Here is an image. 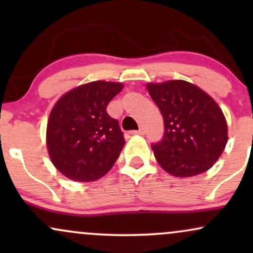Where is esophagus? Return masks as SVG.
<instances>
[{
    "mask_svg": "<svg viewBox=\"0 0 253 253\" xmlns=\"http://www.w3.org/2000/svg\"><path fill=\"white\" fill-rule=\"evenodd\" d=\"M132 134H139V135H144L145 134V128L144 127H140L138 130H133Z\"/></svg>",
    "mask_w": 253,
    "mask_h": 253,
    "instance_id": "1",
    "label": "esophagus"
}]
</instances>
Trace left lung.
<instances>
[{"label":"left lung","mask_w":253,"mask_h":253,"mask_svg":"<svg viewBox=\"0 0 253 253\" xmlns=\"http://www.w3.org/2000/svg\"><path fill=\"white\" fill-rule=\"evenodd\" d=\"M146 89L164 119L163 139L151 146L162 169L175 177L210 170L228 140L226 118L215 100L182 80L147 83Z\"/></svg>","instance_id":"left-lung-1"}]
</instances>
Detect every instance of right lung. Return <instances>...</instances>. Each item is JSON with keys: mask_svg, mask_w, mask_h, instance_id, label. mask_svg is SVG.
<instances>
[{"mask_svg": "<svg viewBox=\"0 0 253 253\" xmlns=\"http://www.w3.org/2000/svg\"><path fill=\"white\" fill-rule=\"evenodd\" d=\"M123 89L120 82L94 81L71 89L54 103L46 146L52 164L66 178L97 181L117 162L126 141L106 108Z\"/></svg>", "mask_w": 253, "mask_h": 253, "instance_id": "1", "label": "right lung"}]
</instances>
